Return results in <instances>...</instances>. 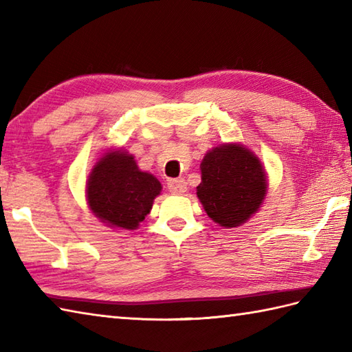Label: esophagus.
I'll return each mask as SVG.
<instances>
[{"mask_svg":"<svg viewBox=\"0 0 352 352\" xmlns=\"http://www.w3.org/2000/svg\"><path fill=\"white\" fill-rule=\"evenodd\" d=\"M168 189L174 195H182V193L188 190V183H186L184 178H174V180L168 182Z\"/></svg>","mask_w":352,"mask_h":352,"instance_id":"34e87169","label":"esophagus"}]
</instances>
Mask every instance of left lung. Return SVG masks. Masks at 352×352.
<instances>
[{"label":"left lung","mask_w":352,"mask_h":352,"mask_svg":"<svg viewBox=\"0 0 352 352\" xmlns=\"http://www.w3.org/2000/svg\"><path fill=\"white\" fill-rule=\"evenodd\" d=\"M197 195L208 218L233 228L248 221L266 197L267 182L258 157L241 144H223L201 162Z\"/></svg>","instance_id":"8db88e82"}]
</instances>
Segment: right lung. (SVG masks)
<instances>
[{"mask_svg": "<svg viewBox=\"0 0 352 352\" xmlns=\"http://www.w3.org/2000/svg\"><path fill=\"white\" fill-rule=\"evenodd\" d=\"M162 184L140 170L131 154L113 149L96 162L89 174L86 197L92 213L111 228L136 230L151 212Z\"/></svg>", "mask_w": 352, "mask_h": 352, "instance_id": "obj_1", "label": "right lung"}]
</instances>
